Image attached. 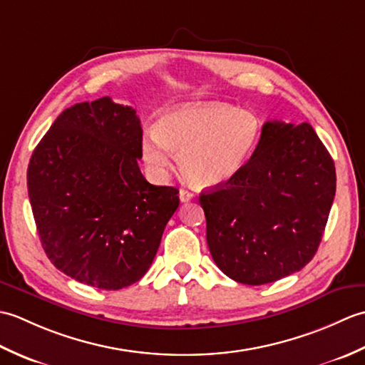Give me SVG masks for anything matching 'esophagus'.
Returning a JSON list of instances; mask_svg holds the SVG:
<instances>
[{"mask_svg":"<svg viewBox=\"0 0 365 365\" xmlns=\"http://www.w3.org/2000/svg\"><path fill=\"white\" fill-rule=\"evenodd\" d=\"M178 196H180L182 202H188V200L195 199V195H192L190 190H180V192H178Z\"/></svg>","mask_w":365,"mask_h":365,"instance_id":"obj_1","label":"esophagus"}]
</instances>
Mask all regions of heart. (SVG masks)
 I'll use <instances>...</instances> for the list:
<instances>
[{
	"instance_id": "obj_1",
	"label": "heart",
	"mask_w": 365,
	"mask_h": 365,
	"mask_svg": "<svg viewBox=\"0 0 365 365\" xmlns=\"http://www.w3.org/2000/svg\"><path fill=\"white\" fill-rule=\"evenodd\" d=\"M260 122L250 111L222 103H195L161 115L157 131L143 139V155L155 180H165L175 165L204 188L234 180L250 163Z\"/></svg>"
}]
</instances>
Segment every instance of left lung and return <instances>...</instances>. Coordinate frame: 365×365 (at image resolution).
Here are the masks:
<instances>
[{"instance_id":"8db88e82","label":"left lung","mask_w":365,"mask_h":365,"mask_svg":"<svg viewBox=\"0 0 365 365\" xmlns=\"http://www.w3.org/2000/svg\"><path fill=\"white\" fill-rule=\"evenodd\" d=\"M336 196V168L309 123H263L234 180L199 196L216 265L237 282L262 285L312 260Z\"/></svg>"}]
</instances>
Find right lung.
<instances>
[{"instance_id":"obj_1","label":"right lung","mask_w":365,"mask_h":365,"mask_svg":"<svg viewBox=\"0 0 365 365\" xmlns=\"http://www.w3.org/2000/svg\"><path fill=\"white\" fill-rule=\"evenodd\" d=\"M141 120L110 97L67 108L33 152L28 195L46 257L102 290L138 282L150 268L178 190L141 174Z\"/></svg>"}]
</instances>
